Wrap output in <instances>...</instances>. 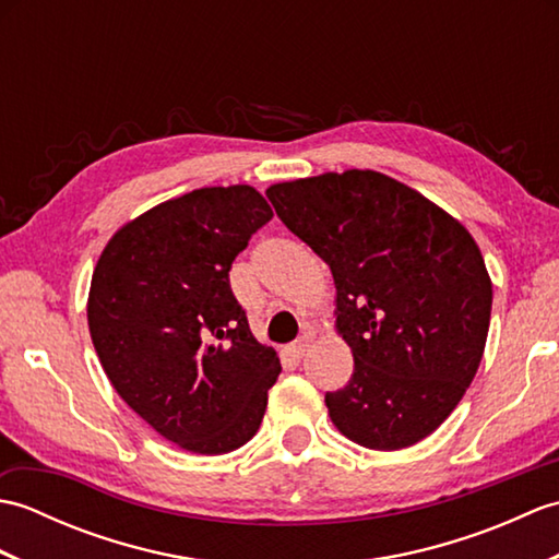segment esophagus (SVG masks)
I'll list each match as a JSON object with an SVG mask.
<instances>
[{
    "instance_id": "esophagus-1",
    "label": "esophagus",
    "mask_w": 559,
    "mask_h": 559,
    "mask_svg": "<svg viewBox=\"0 0 559 559\" xmlns=\"http://www.w3.org/2000/svg\"><path fill=\"white\" fill-rule=\"evenodd\" d=\"M307 348H310V338H307V336H302V338H298V341H295V343H290V355H293V358H302V355L307 353Z\"/></svg>"
}]
</instances>
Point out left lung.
Instances as JSON below:
<instances>
[{"instance_id": "obj_1", "label": "left lung", "mask_w": 559, "mask_h": 559, "mask_svg": "<svg viewBox=\"0 0 559 559\" xmlns=\"http://www.w3.org/2000/svg\"><path fill=\"white\" fill-rule=\"evenodd\" d=\"M276 216L322 257L353 377L324 396L353 442H420L459 406L490 329L492 283L471 233L415 189L374 170L266 189Z\"/></svg>"}]
</instances>
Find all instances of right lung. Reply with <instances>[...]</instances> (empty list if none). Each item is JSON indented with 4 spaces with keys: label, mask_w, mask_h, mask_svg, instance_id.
<instances>
[{
    "label": "right lung",
    "mask_w": 559,
    "mask_h": 559,
    "mask_svg": "<svg viewBox=\"0 0 559 559\" xmlns=\"http://www.w3.org/2000/svg\"><path fill=\"white\" fill-rule=\"evenodd\" d=\"M271 206L254 187H204L112 235L93 271L88 329L115 391L194 454L249 442L281 372L230 290V266Z\"/></svg>",
    "instance_id": "1"
}]
</instances>
